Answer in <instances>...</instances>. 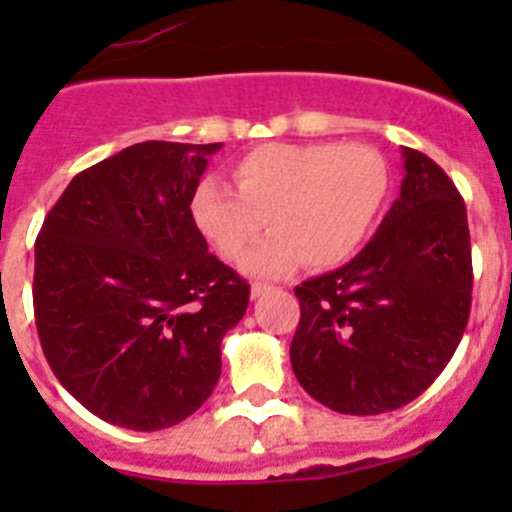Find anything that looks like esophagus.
Returning <instances> with one entry per match:
<instances>
[{
  "instance_id": "34e87169",
  "label": "esophagus",
  "mask_w": 512,
  "mask_h": 512,
  "mask_svg": "<svg viewBox=\"0 0 512 512\" xmlns=\"http://www.w3.org/2000/svg\"><path fill=\"white\" fill-rule=\"evenodd\" d=\"M271 284H264V282H253L251 284V297L253 300H256V297H261V295H266V292H271Z\"/></svg>"
}]
</instances>
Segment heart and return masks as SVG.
<instances>
[{
	"label": "heart",
	"instance_id": "b5f03b06",
	"mask_svg": "<svg viewBox=\"0 0 512 512\" xmlns=\"http://www.w3.org/2000/svg\"><path fill=\"white\" fill-rule=\"evenodd\" d=\"M233 187L207 176L189 212L223 261L246 259L248 274L277 277L292 266L330 269L361 248L390 197V166L361 143H266L230 169Z\"/></svg>",
	"mask_w": 512,
	"mask_h": 512
}]
</instances>
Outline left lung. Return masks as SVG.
<instances>
[{
	"instance_id": "1",
	"label": "left lung",
	"mask_w": 512,
	"mask_h": 512,
	"mask_svg": "<svg viewBox=\"0 0 512 512\" xmlns=\"http://www.w3.org/2000/svg\"><path fill=\"white\" fill-rule=\"evenodd\" d=\"M400 197L356 259L295 287L289 359L310 397L379 415L423 395L454 356L472 307L467 205L446 171L402 148Z\"/></svg>"
}]
</instances>
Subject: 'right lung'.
I'll list each match as a JSON object with an SVG mask.
<instances>
[{"label": "right lung", "mask_w": 512, "mask_h": 512, "mask_svg": "<svg viewBox=\"0 0 512 512\" xmlns=\"http://www.w3.org/2000/svg\"><path fill=\"white\" fill-rule=\"evenodd\" d=\"M223 143L146 140L71 179L35 241L33 307L58 382L120 428L182 423L220 379L251 287L189 212Z\"/></svg>", "instance_id": "1"}]
</instances>
